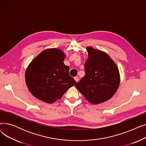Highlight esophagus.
<instances>
[{"mask_svg":"<svg viewBox=\"0 0 146 146\" xmlns=\"http://www.w3.org/2000/svg\"><path fill=\"white\" fill-rule=\"evenodd\" d=\"M74 80H76V82H78V81H79V78H78V76H76V77H74Z\"/></svg>","mask_w":146,"mask_h":146,"instance_id":"1","label":"esophagus"}]
</instances>
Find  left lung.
<instances>
[{
	"label": "left lung",
	"instance_id": "left-lung-1",
	"mask_svg": "<svg viewBox=\"0 0 146 146\" xmlns=\"http://www.w3.org/2000/svg\"><path fill=\"white\" fill-rule=\"evenodd\" d=\"M86 50L85 75L75 86L88 102L96 105L109 100L115 94L120 75L117 64L105 52L91 46Z\"/></svg>",
	"mask_w": 146,
	"mask_h": 146
}]
</instances>
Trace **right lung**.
I'll list each match as a JSON object with an SVG mask.
<instances>
[{
	"instance_id": "right-lung-1",
	"label": "right lung",
	"mask_w": 146,
	"mask_h": 146,
	"mask_svg": "<svg viewBox=\"0 0 146 146\" xmlns=\"http://www.w3.org/2000/svg\"><path fill=\"white\" fill-rule=\"evenodd\" d=\"M65 57L61 50L48 48L29 63L25 72V82L34 96L52 104L75 85L76 82L69 75V67L64 64Z\"/></svg>"
}]
</instances>
